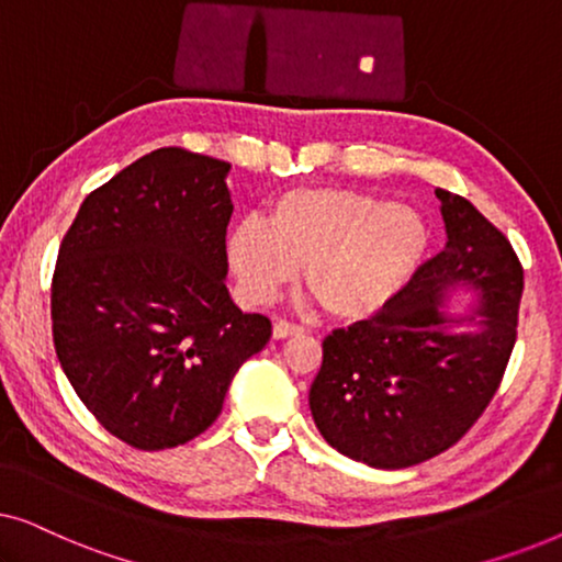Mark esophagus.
<instances>
[{"instance_id":"1","label":"esophagus","mask_w":562,"mask_h":562,"mask_svg":"<svg viewBox=\"0 0 562 562\" xmlns=\"http://www.w3.org/2000/svg\"><path fill=\"white\" fill-rule=\"evenodd\" d=\"M299 333H304V329L299 327V325H294V322L279 319V322H276V325H273V337H276V340H286V337L299 335Z\"/></svg>"}]
</instances>
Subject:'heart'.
<instances>
[{
  "mask_svg": "<svg viewBox=\"0 0 562 562\" xmlns=\"http://www.w3.org/2000/svg\"><path fill=\"white\" fill-rule=\"evenodd\" d=\"M429 250L427 220L406 204L350 189H296L271 220L248 214L227 235L245 296L268 302L296 279L337 319H366L409 286Z\"/></svg>",
  "mask_w": 562,
  "mask_h": 562,
  "instance_id": "1",
  "label": "heart"
}]
</instances>
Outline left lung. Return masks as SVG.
<instances>
[{"mask_svg": "<svg viewBox=\"0 0 562 562\" xmlns=\"http://www.w3.org/2000/svg\"><path fill=\"white\" fill-rule=\"evenodd\" d=\"M435 194L445 248L375 317L327 335L310 389L319 435L383 471L452 448L494 398L517 340V252L468 199ZM458 290L472 294L471 313L443 310Z\"/></svg>", "mask_w": 562, "mask_h": 562, "instance_id": "8db88e82", "label": "left lung"}]
</instances>
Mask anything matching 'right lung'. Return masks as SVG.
Listing matches in <instances>:
<instances>
[{"label":"right lung","instance_id":"right-lung-1","mask_svg":"<svg viewBox=\"0 0 562 562\" xmlns=\"http://www.w3.org/2000/svg\"><path fill=\"white\" fill-rule=\"evenodd\" d=\"M229 164L158 148L83 199L50 289L56 356L83 406L137 450L220 417L237 368L271 340L225 286Z\"/></svg>","mask_w":562,"mask_h":562}]
</instances>
